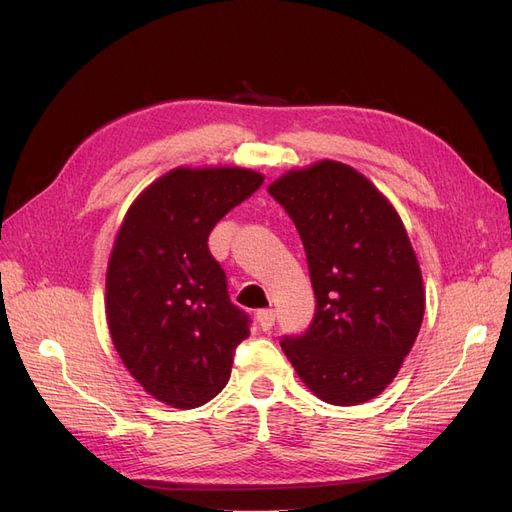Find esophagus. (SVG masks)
<instances>
[{
  "label": "esophagus",
  "mask_w": 512,
  "mask_h": 512,
  "mask_svg": "<svg viewBox=\"0 0 512 512\" xmlns=\"http://www.w3.org/2000/svg\"><path fill=\"white\" fill-rule=\"evenodd\" d=\"M256 320H258V327L262 331H271L275 324V312L273 309H260V312L256 314Z\"/></svg>",
  "instance_id": "esophagus-1"
}]
</instances>
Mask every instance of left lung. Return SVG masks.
Masks as SVG:
<instances>
[{"label": "left lung", "mask_w": 512, "mask_h": 512, "mask_svg": "<svg viewBox=\"0 0 512 512\" xmlns=\"http://www.w3.org/2000/svg\"><path fill=\"white\" fill-rule=\"evenodd\" d=\"M269 194L297 226L316 312L282 350L316 397L356 406L380 395L425 314L423 277L397 211L354 168L322 160L290 170Z\"/></svg>", "instance_id": "1"}]
</instances>
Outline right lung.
<instances>
[{"mask_svg":"<svg viewBox=\"0 0 512 512\" xmlns=\"http://www.w3.org/2000/svg\"><path fill=\"white\" fill-rule=\"evenodd\" d=\"M265 177L245 168H175L134 200L106 273V320L123 365L156 399L198 408L218 395L250 316L230 303L209 252L224 215Z\"/></svg>","mask_w":512,"mask_h":512,"instance_id":"1","label":"right lung"}]
</instances>
